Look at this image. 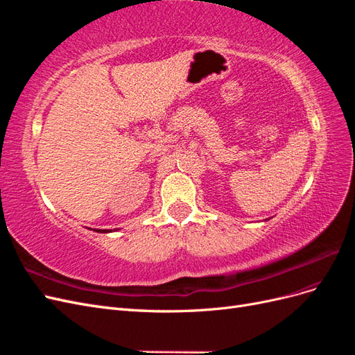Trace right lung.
Here are the masks:
<instances>
[{"mask_svg":"<svg viewBox=\"0 0 355 355\" xmlns=\"http://www.w3.org/2000/svg\"><path fill=\"white\" fill-rule=\"evenodd\" d=\"M96 232H111L110 230H96Z\"/></svg>","mask_w":355,"mask_h":355,"instance_id":"obj_1","label":"right lung"}]
</instances>
